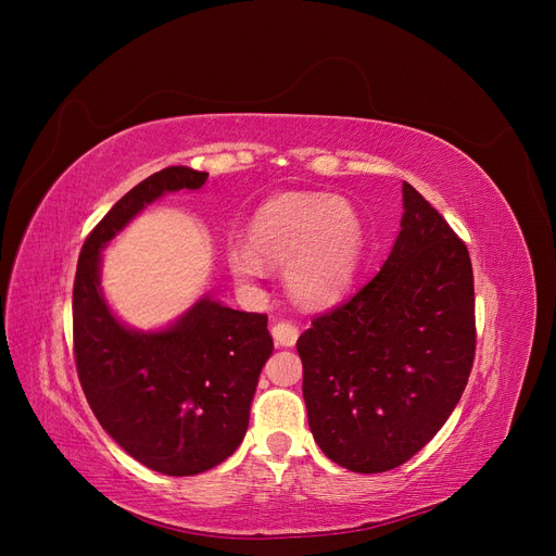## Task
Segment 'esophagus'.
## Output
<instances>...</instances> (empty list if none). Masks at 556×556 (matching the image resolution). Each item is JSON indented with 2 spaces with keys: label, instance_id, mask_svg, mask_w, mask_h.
I'll return each mask as SVG.
<instances>
[{
  "label": "esophagus",
  "instance_id": "obj_1",
  "mask_svg": "<svg viewBox=\"0 0 556 556\" xmlns=\"http://www.w3.org/2000/svg\"><path fill=\"white\" fill-rule=\"evenodd\" d=\"M273 338L277 346H293L300 338V329L293 323H288V319H279L273 327Z\"/></svg>",
  "mask_w": 556,
  "mask_h": 556
}]
</instances>
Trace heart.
Returning a JSON list of instances; mask_svg holds the SVG:
<instances>
[{
    "label": "heart",
    "instance_id": "obj_1",
    "mask_svg": "<svg viewBox=\"0 0 556 556\" xmlns=\"http://www.w3.org/2000/svg\"><path fill=\"white\" fill-rule=\"evenodd\" d=\"M365 245L361 214L344 198L281 193L254 212L248 241L225 248L231 275L252 283L270 266H283L288 293L306 306L336 302L352 286Z\"/></svg>",
    "mask_w": 556,
    "mask_h": 556
}]
</instances>
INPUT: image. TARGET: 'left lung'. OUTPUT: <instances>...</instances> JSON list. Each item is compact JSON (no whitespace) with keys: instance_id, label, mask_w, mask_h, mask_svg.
Masks as SVG:
<instances>
[{"instance_id":"1","label":"left lung","mask_w":556,"mask_h":556,"mask_svg":"<svg viewBox=\"0 0 556 556\" xmlns=\"http://www.w3.org/2000/svg\"><path fill=\"white\" fill-rule=\"evenodd\" d=\"M298 352L311 432L349 471L396 469L446 424L476 356L473 268L413 185L381 273L317 315Z\"/></svg>"}]
</instances>
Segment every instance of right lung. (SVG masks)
Masks as SVG:
<instances>
[{
	"label": "right lung",
	"mask_w": 556,
	"mask_h": 556,
	"mask_svg": "<svg viewBox=\"0 0 556 556\" xmlns=\"http://www.w3.org/2000/svg\"><path fill=\"white\" fill-rule=\"evenodd\" d=\"M210 173L168 166L130 189L87 237L74 279V354L103 430L164 476H195L243 442L258 374L273 354L268 315L204 295L160 331L126 327L101 290V252L146 204L195 191Z\"/></svg>",
	"instance_id": "right-lung-1"
}]
</instances>
